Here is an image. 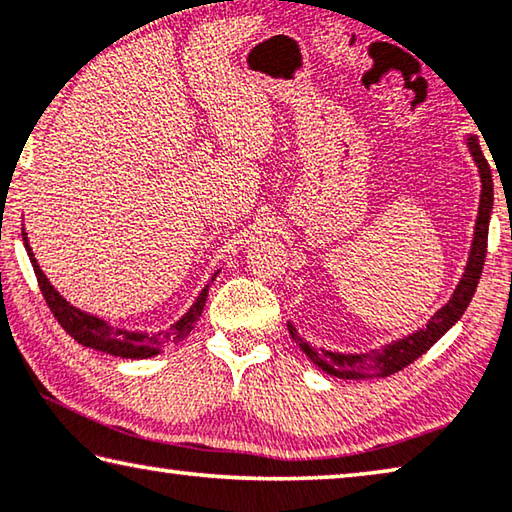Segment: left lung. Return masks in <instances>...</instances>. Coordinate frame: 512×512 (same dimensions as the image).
Segmentation results:
<instances>
[{
    "label": "left lung",
    "instance_id": "left-lung-1",
    "mask_svg": "<svg viewBox=\"0 0 512 512\" xmlns=\"http://www.w3.org/2000/svg\"><path fill=\"white\" fill-rule=\"evenodd\" d=\"M467 143H469V152H472V157L478 166V173H481V205H478L474 243H472V253H469L467 269H465V275H462V280L458 282L456 291H453L451 300L442 307V310H437L435 316H431V321L426 323V328H421L417 332H412V335L399 339V342H392L369 353L319 351V348H312L310 344L303 342L296 328L291 326V323H287L289 335L300 346V351H303L307 358L316 364V367L330 373V376L348 378V380L392 376V373L405 369L408 364L421 358V355H424L428 348H431L437 339H440L444 332L449 330L462 314H465L469 300H472L474 291L478 287V278H481L483 273L485 253H488V225H490L492 202H494L492 173H490L488 159H485L476 136H469Z\"/></svg>",
    "mask_w": 512,
    "mask_h": 512
}]
</instances>
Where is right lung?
<instances>
[{"label": "right lung", "mask_w": 512, "mask_h": 512, "mask_svg": "<svg viewBox=\"0 0 512 512\" xmlns=\"http://www.w3.org/2000/svg\"><path fill=\"white\" fill-rule=\"evenodd\" d=\"M22 241H24V248H27V255L31 259V266H34L38 287H40V291H43L47 307L52 310L54 319L61 323V328L66 330L68 335L75 339V342H79L81 346L116 355V358H132V360L152 358V355H157L161 351V346L177 344V342H182L184 337H189V332L193 330L196 321L200 319L202 307H205L209 285L200 291V296L196 298V303L191 305V310L186 312L180 321L173 323L168 330L152 332V335H148V332H129L123 328H113L107 321H102L93 314H86V312L77 310V307H72L68 300L50 285V280L45 278V273L40 271L36 257H34V253H31L29 239H27V234H24V230H22ZM214 278H216V273H214ZM214 278H212V282H214Z\"/></svg>", "instance_id": "add662e5"}]
</instances>
